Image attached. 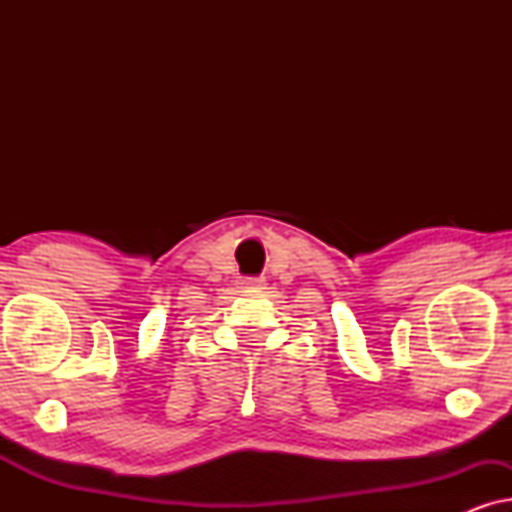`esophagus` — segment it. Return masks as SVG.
Listing matches in <instances>:
<instances>
[{
	"label": "esophagus",
	"instance_id": "1",
	"mask_svg": "<svg viewBox=\"0 0 512 512\" xmlns=\"http://www.w3.org/2000/svg\"><path fill=\"white\" fill-rule=\"evenodd\" d=\"M247 289H265V279L263 277H254V279H249L247 282Z\"/></svg>",
	"mask_w": 512,
	"mask_h": 512
}]
</instances>
